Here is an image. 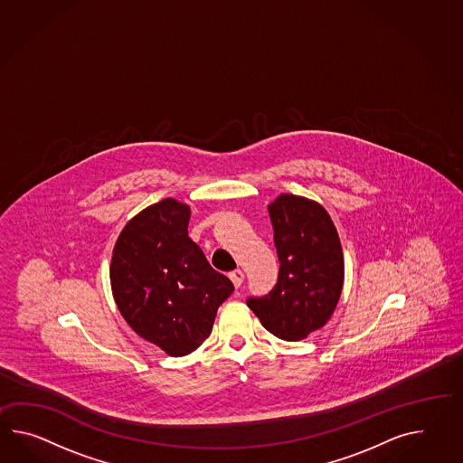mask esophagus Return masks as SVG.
Returning a JSON list of instances; mask_svg holds the SVG:
<instances>
[{
  "label": "esophagus",
  "instance_id": "1",
  "mask_svg": "<svg viewBox=\"0 0 463 463\" xmlns=\"http://www.w3.org/2000/svg\"><path fill=\"white\" fill-rule=\"evenodd\" d=\"M229 278H231V281L234 282V286L239 288V286L244 282V272L241 271V269H236V271H232L229 274Z\"/></svg>",
  "mask_w": 463,
  "mask_h": 463
}]
</instances>
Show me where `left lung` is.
I'll use <instances>...</instances> for the list:
<instances>
[{
    "label": "left lung",
    "mask_w": 463,
    "mask_h": 463,
    "mask_svg": "<svg viewBox=\"0 0 463 463\" xmlns=\"http://www.w3.org/2000/svg\"><path fill=\"white\" fill-rule=\"evenodd\" d=\"M268 211L279 274L271 293L249 298L248 306L274 336L299 341L325 326L338 305L345 279L343 249L321 203L281 194Z\"/></svg>",
    "instance_id": "left-lung-1"
}]
</instances>
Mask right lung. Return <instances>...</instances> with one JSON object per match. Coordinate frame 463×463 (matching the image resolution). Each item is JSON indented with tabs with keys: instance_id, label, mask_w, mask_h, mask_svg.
<instances>
[{
	"instance_id": "add662e5",
	"label": "right lung",
	"mask_w": 463,
	"mask_h": 463,
	"mask_svg": "<svg viewBox=\"0 0 463 463\" xmlns=\"http://www.w3.org/2000/svg\"><path fill=\"white\" fill-rule=\"evenodd\" d=\"M191 207L164 199L130 219L113 248L115 303L140 338L184 356L213 331L234 284L215 271L187 232Z\"/></svg>"
}]
</instances>
